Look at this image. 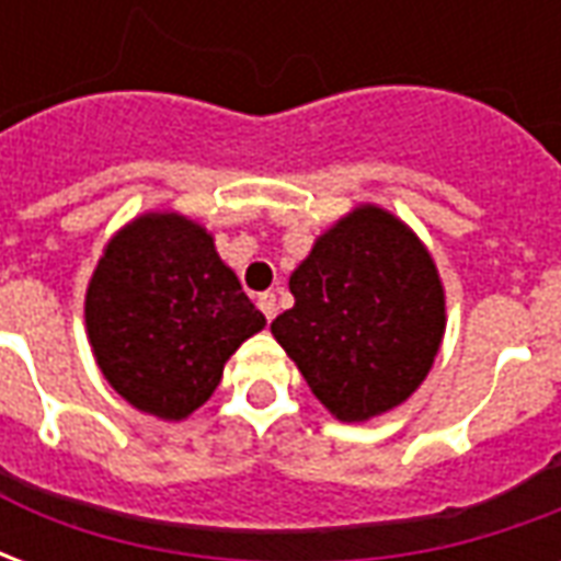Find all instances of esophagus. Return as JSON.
<instances>
[{"instance_id":"1","label":"esophagus","mask_w":561,"mask_h":561,"mask_svg":"<svg viewBox=\"0 0 561 561\" xmlns=\"http://www.w3.org/2000/svg\"><path fill=\"white\" fill-rule=\"evenodd\" d=\"M257 309L264 312V318H267V321H273V318H276V309H279V306H276V294L273 291L261 294V297H257Z\"/></svg>"}]
</instances>
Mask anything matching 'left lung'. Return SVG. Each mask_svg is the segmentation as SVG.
<instances>
[{"label":"left lung","mask_w":561,"mask_h":561,"mask_svg":"<svg viewBox=\"0 0 561 561\" xmlns=\"http://www.w3.org/2000/svg\"><path fill=\"white\" fill-rule=\"evenodd\" d=\"M288 288L294 306L270 330L336 421L390 412L430 376L445 340V285L390 209L360 204L333 221Z\"/></svg>","instance_id":"left-lung-1"}]
</instances>
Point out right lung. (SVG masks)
I'll return each mask as SVG.
<instances>
[{"label":"right lung","instance_id":"1","mask_svg":"<svg viewBox=\"0 0 561 561\" xmlns=\"http://www.w3.org/2000/svg\"><path fill=\"white\" fill-rule=\"evenodd\" d=\"M92 357L138 412L185 421L264 316L201 221L140 213L107 240L83 300Z\"/></svg>","mask_w":561,"mask_h":561}]
</instances>
